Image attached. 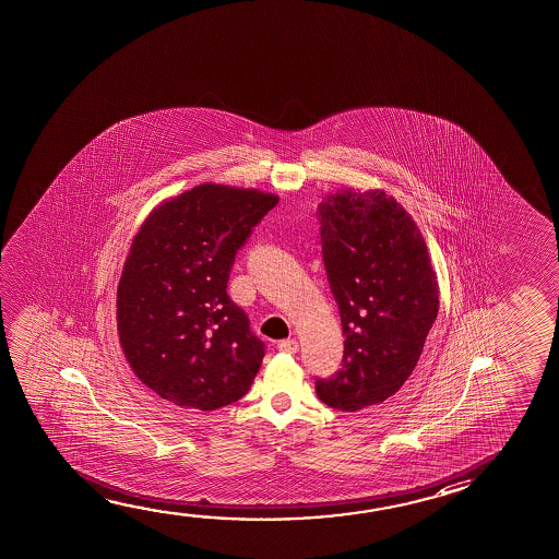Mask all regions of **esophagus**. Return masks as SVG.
<instances>
[{
	"mask_svg": "<svg viewBox=\"0 0 559 559\" xmlns=\"http://www.w3.org/2000/svg\"><path fill=\"white\" fill-rule=\"evenodd\" d=\"M278 349L284 352V354H296L300 349V344H298L296 338H288V341L278 342Z\"/></svg>",
	"mask_w": 559,
	"mask_h": 559,
	"instance_id": "1",
	"label": "esophagus"
}]
</instances>
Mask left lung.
I'll use <instances>...</instances> for the list:
<instances>
[{
    "label": "left lung",
    "mask_w": 559,
    "mask_h": 559,
    "mask_svg": "<svg viewBox=\"0 0 559 559\" xmlns=\"http://www.w3.org/2000/svg\"><path fill=\"white\" fill-rule=\"evenodd\" d=\"M319 243L341 311V371L317 379L323 404L357 412L394 396L421 357L438 316V283L421 230L379 190L329 195Z\"/></svg>",
    "instance_id": "obj_1"
}]
</instances>
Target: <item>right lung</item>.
Returning a JSON list of instances; mask_svg holds the SVG:
<instances>
[{
    "instance_id": "1",
    "label": "right lung",
    "mask_w": 559,
    "mask_h": 559,
    "mask_svg": "<svg viewBox=\"0 0 559 559\" xmlns=\"http://www.w3.org/2000/svg\"><path fill=\"white\" fill-rule=\"evenodd\" d=\"M278 198L202 185L159 205L134 236L117 329L138 379L180 407L213 412L248 394L265 356L227 294L236 253Z\"/></svg>"
}]
</instances>
